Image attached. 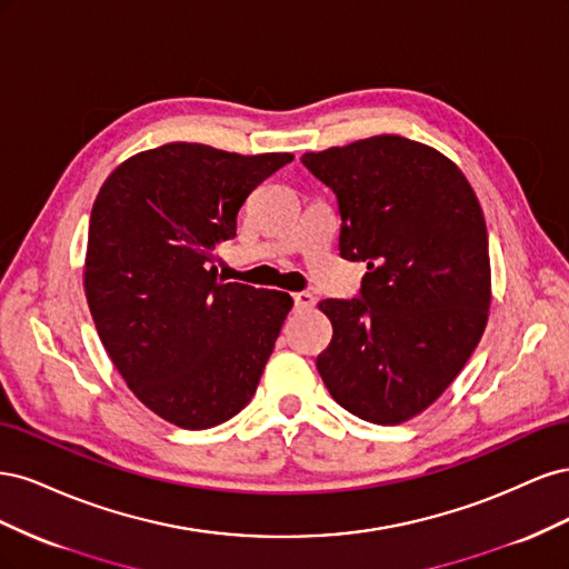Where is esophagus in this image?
I'll return each instance as SVG.
<instances>
[{"label": "esophagus", "mask_w": 569, "mask_h": 569, "mask_svg": "<svg viewBox=\"0 0 569 569\" xmlns=\"http://www.w3.org/2000/svg\"><path fill=\"white\" fill-rule=\"evenodd\" d=\"M291 299H295L297 311H311V308L316 306L313 295H308V291H297V295H291Z\"/></svg>", "instance_id": "esophagus-1"}]
</instances>
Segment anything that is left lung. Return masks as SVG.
Returning <instances> with one entry per match:
<instances>
[{
    "mask_svg": "<svg viewBox=\"0 0 569 569\" xmlns=\"http://www.w3.org/2000/svg\"><path fill=\"white\" fill-rule=\"evenodd\" d=\"M335 192L339 253L366 261L353 299H325L332 341L318 372L360 420L399 425L432 406L468 363L491 303L489 237L460 168L399 134L303 153Z\"/></svg>",
    "mask_w": 569,
    "mask_h": 569,
    "instance_id": "left-lung-1",
    "label": "left lung"
}]
</instances>
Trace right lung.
Wrapping results in <instances>:
<instances>
[{"instance_id": "obj_1", "label": "right lung", "mask_w": 569, "mask_h": 569, "mask_svg": "<svg viewBox=\"0 0 569 569\" xmlns=\"http://www.w3.org/2000/svg\"><path fill=\"white\" fill-rule=\"evenodd\" d=\"M291 159L173 142L120 163L99 189L84 258L99 339L137 399L182 429L251 401L295 303L222 282L213 266L247 197Z\"/></svg>"}]
</instances>
